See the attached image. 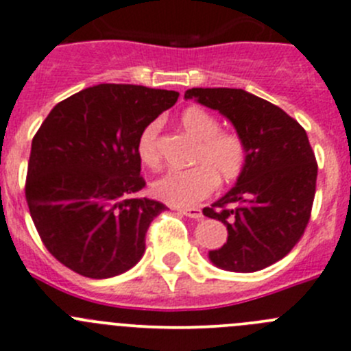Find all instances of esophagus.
I'll return each mask as SVG.
<instances>
[{"label": "esophagus", "instance_id": "obj_1", "mask_svg": "<svg viewBox=\"0 0 351 351\" xmlns=\"http://www.w3.org/2000/svg\"><path fill=\"white\" fill-rule=\"evenodd\" d=\"M182 215L189 216V218H194V220H199V218H202V211L199 208H182L178 209Z\"/></svg>", "mask_w": 351, "mask_h": 351}]
</instances>
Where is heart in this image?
I'll return each instance as SVG.
<instances>
[{
    "label": "heart",
    "instance_id": "b5f03b06",
    "mask_svg": "<svg viewBox=\"0 0 351 351\" xmlns=\"http://www.w3.org/2000/svg\"><path fill=\"white\" fill-rule=\"evenodd\" d=\"M183 130L199 142L194 156V168L171 169L152 182V194L159 201L176 208H192L209 197L221 183H232L244 173L247 165V145L237 131L220 130V121L202 107H189L180 117ZM159 123H150L140 133L136 152L149 168L160 162Z\"/></svg>",
    "mask_w": 351,
    "mask_h": 351
}]
</instances>
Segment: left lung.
Segmentation results:
<instances>
[{"label": "left lung", "mask_w": 351, "mask_h": 351, "mask_svg": "<svg viewBox=\"0 0 351 351\" xmlns=\"http://www.w3.org/2000/svg\"><path fill=\"white\" fill-rule=\"evenodd\" d=\"M185 98L218 110L247 145V165L235 186L206 208L228 239L209 251L228 271L263 270L282 260L303 235L312 213L317 160L306 131L280 107L235 88H192Z\"/></svg>", "instance_id": "left-lung-1"}]
</instances>
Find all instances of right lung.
<instances>
[{"label":"right lung","instance_id":"1","mask_svg":"<svg viewBox=\"0 0 351 351\" xmlns=\"http://www.w3.org/2000/svg\"><path fill=\"white\" fill-rule=\"evenodd\" d=\"M178 91L98 84L51 109L32 138L25 180L31 218L47 250L76 274L109 279L145 253L150 221L166 206L145 186L138 136Z\"/></svg>","mask_w":351,"mask_h":351}]
</instances>
